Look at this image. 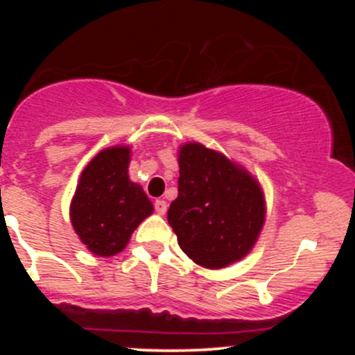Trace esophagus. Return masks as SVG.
Listing matches in <instances>:
<instances>
[{"label": "esophagus", "instance_id": "esophagus-1", "mask_svg": "<svg viewBox=\"0 0 355 355\" xmlns=\"http://www.w3.org/2000/svg\"><path fill=\"white\" fill-rule=\"evenodd\" d=\"M166 202L165 200H157L155 202V211H157L158 215H165L166 214Z\"/></svg>", "mask_w": 355, "mask_h": 355}]
</instances>
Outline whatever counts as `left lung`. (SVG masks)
<instances>
[{
	"label": "left lung",
	"mask_w": 355,
	"mask_h": 355,
	"mask_svg": "<svg viewBox=\"0 0 355 355\" xmlns=\"http://www.w3.org/2000/svg\"><path fill=\"white\" fill-rule=\"evenodd\" d=\"M178 197L168 223L187 257L203 268H225L245 257L266 223V195L257 178L198 141L178 150Z\"/></svg>",
	"instance_id": "obj_1"
}]
</instances>
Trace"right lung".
<instances>
[{
	"instance_id": "1",
	"label": "right lung",
	"mask_w": 355,
	"mask_h": 355,
	"mask_svg": "<svg viewBox=\"0 0 355 355\" xmlns=\"http://www.w3.org/2000/svg\"><path fill=\"white\" fill-rule=\"evenodd\" d=\"M132 150L115 145L101 150L80 175L70 203V220L81 242L93 255L120 254L153 205L128 177Z\"/></svg>"
}]
</instances>
